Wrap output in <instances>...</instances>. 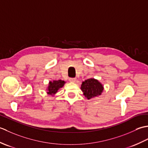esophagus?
Wrapping results in <instances>:
<instances>
[{"instance_id":"esophagus-1","label":"esophagus","mask_w":148,"mask_h":148,"mask_svg":"<svg viewBox=\"0 0 148 148\" xmlns=\"http://www.w3.org/2000/svg\"><path fill=\"white\" fill-rule=\"evenodd\" d=\"M76 78H72V77H71V78H69V81H71V82H75V81H76Z\"/></svg>"}]
</instances>
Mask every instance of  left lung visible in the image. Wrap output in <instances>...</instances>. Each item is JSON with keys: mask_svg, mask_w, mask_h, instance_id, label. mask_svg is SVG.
<instances>
[{"mask_svg": "<svg viewBox=\"0 0 148 148\" xmlns=\"http://www.w3.org/2000/svg\"><path fill=\"white\" fill-rule=\"evenodd\" d=\"M81 89L83 92V95L88 99H91L101 95L103 87L98 80L91 78L83 81Z\"/></svg>", "mask_w": 148, "mask_h": 148, "instance_id": "1", "label": "left lung"}]
</instances>
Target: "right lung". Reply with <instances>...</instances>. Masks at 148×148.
Segmentation results:
<instances>
[{
    "instance_id": "add662e5",
    "label": "right lung",
    "mask_w": 148,
    "mask_h": 148,
    "mask_svg": "<svg viewBox=\"0 0 148 148\" xmlns=\"http://www.w3.org/2000/svg\"><path fill=\"white\" fill-rule=\"evenodd\" d=\"M65 83V81L62 80L50 81L48 88V93L49 95H55L60 88L64 86Z\"/></svg>"
}]
</instances>
